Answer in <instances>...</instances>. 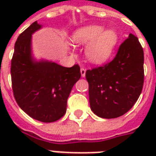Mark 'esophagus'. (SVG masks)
<instances>
[{
  "instance_id": "esophagus-1",
  "label": "esophagus",
  "mask_w": 156,
  "mask_h": 156,
  "mask_svg": "<svg viewBox=\"0 0 156 156\" xmlns=\"http://www.w3.org/2000/svg\"><path fill=\"white\" fill-rule=\"evenodd\" d=\"M80 72H81V75H82V77H85L86 75V69L84 68H81L80 69Z\"/></svg>"
}]
</instances>
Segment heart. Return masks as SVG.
Segmentation results:
<instances>
[{
    "label": "heart",
    "mask_w": 156,
    "mask_h": 156,
    "mask_svg": "<svg viewBox=\"0 0 156 156\" xmlns=\"http://www.w3.org/2000/svg\"><path fill=\"white\" fill-rule=\"evenodd\" d=\"M101 26L90 25L79 28L72 36L76 44H89L86 48V56L93 63H102L113 52L117 43V35L115 31H104Z\"/></svg>",
    "instance_id": "b5f03b06"
}]
</instances>
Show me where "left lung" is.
I'll return each instance as SVG.
<instances>
[{
  "mask_svg": "<svg viewBox=\"0 0 156 156\" xmlns=\"http://www.w3.org/2000/svg\"><path fill=\"white\" fill-rule=\"evenodd\" d=\"M143 47L138 38L129 34L113 60L87 70L90 106L94 113L112 119L131 109L143 90Z\"/></svg>",
  "mask_w": 156,
  "mask_h": 156,
  "instance_id": "left-lung-1",
  "label": "left lung"
}]
</instances>
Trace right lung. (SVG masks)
I'll return each mask as SVG.
<instances>
[{"label": "right lung", "mask_w": 156, "mask_h": 156, "mask_svg": "<svg viewBox=\"0 0 156 156\" xmlns=\"http://www.w3.org/2000/svg\"><path fill=\"white\" fill-rule=\"evenodd\" d=\"M40 27L35 22L18 37L11 60V81L18 106L30 117L48 123L65 115L69 95L81 73L77 64L67 68L54 62L32 61L31 35Z\"/></svg>", "instance_id": "right-lung-1"}]
</instances>
